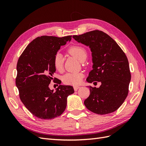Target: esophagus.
<instances>
[{"instance_id": "obj_1", "label": "esophagus", "mask_w": 146, "mask_h": 146, "mask_svg": "<svg viewBox=\"0 0 146 146\" xmlns=\"http://www.w3.org/2000/svg\"><path fill=\"white\" fill-rule=\"evenodd\" d=\"M80 88V86H74V89L75 91H77V90L79 89V88Z\"/></svg>"}]
</instances>
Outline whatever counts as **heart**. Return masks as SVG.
Wrapping results in <instances>:
<instances>
[{
    "instance_id": "b5f03b06",
    "label": "heart",
    "mask_w": 146,
    "mask_h": 146,
    "mask_svg": "<svg viewBox=\"0 0 146 146\" xmlns=\"http://www.w3.org/2000/svg\"><path fill=\"white\" fill-rule=\"evenodd\" d=\"M68 52L80 61L85 60L87 56L86 50L82 46L76 45L71 46L69 48ZM54 65L57 70L61 71L63 70L64 57L61 53L57 52L55 55L54 58ZM83 77V75L82 73H68L63 77V82L69 85H76L81 83Z\"/></svg>"
}]
</instances>
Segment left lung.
<instances>
[{"label":"left lung","mask_w":146,"mask_h":146,"mask_svg":"<svg viewBox=\"0 0 146 146\" xmlns=\"http://www.w3.org/2000/svg\"><path fill=\"white\" fill-rule=\"evenodd\" d=\"M72 38L89 46L92 52V70L86 81L101 82L99 88L89 86L90 95L84 102L85 107L102 115L116 111L127 98L131 80L125 53L112 38L102 31L93 30Z\"/></svg>","instance_id":"1"}]
</instances>
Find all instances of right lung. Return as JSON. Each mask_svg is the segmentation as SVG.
<instances>
[{
  "instance_id": "right-lung-1",
  "label": "right lung",
  "mask_w": 146,
  "mask_h": 146,
  "mask_svg": "<svg viewBox=\"0 0 146 146\" xmlns=\"http://www.w3.org/2000/svg\"><path fill=\"white\" fill-rule=\"evenodd\" d=\"M71 37H38L25 48L17 61L16 85L21 100L38 118L52 119L60 116L66 108L68 96L74 92L71 86L59 85L55 91L48 87L56 71L54 56ZM56 83H61L58 79Z\"/></svg>"
}]
</instances>
